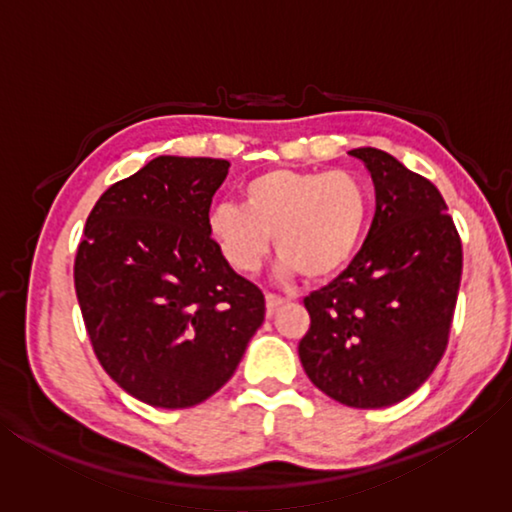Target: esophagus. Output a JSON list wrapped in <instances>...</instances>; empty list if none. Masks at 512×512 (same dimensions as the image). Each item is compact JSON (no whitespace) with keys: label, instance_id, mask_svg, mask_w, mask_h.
I'll return each instance as SVG.
<instances>
[{"label":"esophagus","instance_id":"obj_1","mask_svg":"<svg viewBox=\"0 0 512 512\" xmlns=\"http://www.w3.org/2000/svg\"><path fill=\"white\" fill-rule=\"evenodd\" d=\"M284 302H289V300L275 296V293H266V311H268V314H273V311L280 309Z\"/></svg>","mask_w":512,"mask_h":512}]
</instances>
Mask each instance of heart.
Segmentation results:
<instances>
[{
	"mask_svg": "<svg viewBox=\"0 0 512 512\" xmlns=\"http://www.w3.org/2000/svg\"><path fill=\"white\" fill-rule=\"evenodd\" d=\"M241 207L219 203L207 230L225 262L253 273L271 250L280 273L327 277L350 262L368 219V196L350 171L268 169L241 189Z\"/></svg>",
	"mask_w": 512,
	"mask_h": 512,
	"instance_id": "heart-1",
	"label": "heart"
}]
</instances>
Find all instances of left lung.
<instances>
[{
    "mask_svg": "<svg viewBox=\"0 0 512 512\" xmlns=\"http://www.w3.org/2000/svg\"><path fill=\"white\" fill-rule=\"evenodd\" d=\"M377 210L350 266L309 293L298 354L307 377L354 409L402 402L443 359L463 273V246L436 185L391 153L354 149Z\"/></svg>",
    "mask_w": 512,
    "mask_h": 512,
    "instance_id": "left-lung-1",
    "label": "left lung"
}]
</instances>
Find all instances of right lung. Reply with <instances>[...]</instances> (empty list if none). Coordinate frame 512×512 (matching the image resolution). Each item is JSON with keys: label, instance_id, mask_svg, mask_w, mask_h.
Returning <instances> with one entry per match:
<instances>
[{"label": "right lung", "instance_id": "obj_1", "mask_svg": "<svg viewBox=\"0 0 512 512\" xmlns=\"http://www.w3.org/2000/svg\"><path fill=\"white\" fill-rule=\"evenodd\" d=\"M228 160L160 155L110 185L85 221L74 287L103 370L160 409L201 404L264 323V293L207 230Z\"/></svg>", "mask_w": 512, "mask_h": 512}]
</instances>
